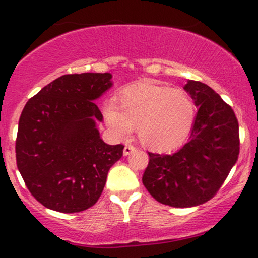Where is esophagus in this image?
I'll return each instance as SVG.
<instances>
[{"mask_svg": "<svg viewBox=\"0 0 258 258\" xmlns=\"http://www.w3.org/2000/svg\"><path fill=\"white\" fill-rule=\"evenodd\" d=\"M136 150V148L131 146V144H126L125 146V149H123V155H130V154L133 153Z\"/></svg>", "mask_w": 258, "mask_h": 258, "instance_id": "34e87169", "label": "esophagus"}]
</instances>
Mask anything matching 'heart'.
<instances>
[{
    "label": "heart",
    "mask_w": 258,
    "mask_h": 258,
    "mask_svg": "<svg viewBox=\"0 0 258 258\" xmlns=\"http://www.w3.org/2000/svg\"><path fill=\"white\" fill-rule=\"evenodd\" d=\"M104 116L117 136L137 130L143 146L168 152L182 146L188 137L195 105L185 91L142 82L122 92L115 106L105 109Z\"/></svg>",
    "instance_id": "1"
}]
</instances>
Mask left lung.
Masks as SVG:
<instances>
[{
    "label": "left lung",
    "mask_w": 258,
    "mask_h": 258,
    "mask_svg": "<svg viewBox=\"0 0 258 258\" xmlns=\"http://www.w3.org/2000/svg\"><path fill=\"white\" fill-rule=\"evenodd\" d=\"M184 90L199 108L189 141L173 154L148 153L143 182L159 203L191 207L217 194L240 150L239 123L232 106L200 81L188 80Z\"/></svg>",
    "instance_id": "left-lung-1"
}]
</instances>
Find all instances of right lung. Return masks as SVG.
Returning <instances> with one entry per match:
<instances>
[{
  "instance_id": "1",
  "label": "right lung",
  "mask_w": 258,
  "mask_h": 258,
  "mask_svg": "<svg viewBox=\"0 0 258 258\" xmlns=\"http://www.w3.org/2000/svg\"><path fill=\"white\" fill-rule=\"evenodd\" d=\"M109 73L68 74L35 94L19 119L17 166L26 188L47 209L74 214L90 209L108 171L123 153L99 137L103 115L94 99L111 87Z\"/></svg>"
}]
</instances>
